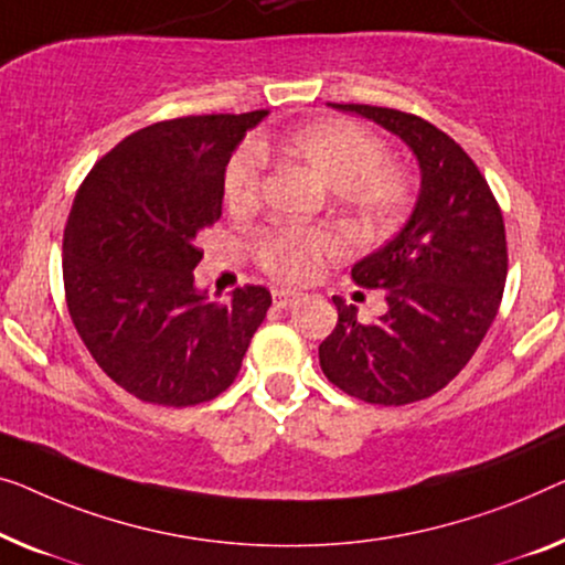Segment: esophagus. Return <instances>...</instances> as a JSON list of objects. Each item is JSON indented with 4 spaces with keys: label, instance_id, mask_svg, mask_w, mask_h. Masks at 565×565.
I'll list each match as a JSON object with an SVG mask.
<instances>
[{
    "label": "esophagus",
    "instance_id": "1",
    "mask_svg": "<svg viewBox=\"0 0 565 565\" xmlns=\"http://www.w3.org/2000/svg\"><path fill=\"white\" fill-rule=\"evenodd\" d=\"M299 305V294L289 289H274V307L279 309H291Z\"/></svg>",
    "mask_w": 565,
    "mask_h": 565
}]
</instances>
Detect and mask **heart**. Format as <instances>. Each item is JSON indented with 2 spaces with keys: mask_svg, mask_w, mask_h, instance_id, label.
<instances>
[{
  "mask_svg": "<svg viewBox=\"0 0 565 565\" xmlns=\"http://www.w3.org/2000/svg\"><path fill=\"white\" fill-rule=\"evenodd\" d=\"M264 147H246L225 167L223 195L233 210L256 205L264 170ZM286 154L307 170L350 213L365 223H388L406 205V177L385 164L383 145L350 121H322L294 134ZM344 243L330 228H289L266 235L258 258L268 274L284 281H305L324 258L342 254Z\"/></svg>",
  "mask_w": 565,
  "mask_h": 565,
  "instance_id": "1",
  "label": "heart"
}]
</instances>
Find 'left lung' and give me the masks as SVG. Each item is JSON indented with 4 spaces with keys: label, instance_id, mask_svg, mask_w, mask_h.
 Segmentation results:
<instances>
[{
    "label": "left lung",
    "instance_id": "8db88e82",
    "mask_svg": "<svg viewBox=\"0 0 565 565\" xmlns=\"http://www.w3.org/2000/svg\"><path fill=\"white\" fill-rule=\"evenodd\" d=\"M398 137L416 157L420 188L403 228L352 266V279L383 289L375 322L332 297L337 327L319 365L352 398L406 406L441 391L475 355L498 317L508 243L502 213L477 164L451 137L414 114L327 104Z\"/></svg>",
    "mask_w": 565,
    "mask_h": 565
}]
</instances>
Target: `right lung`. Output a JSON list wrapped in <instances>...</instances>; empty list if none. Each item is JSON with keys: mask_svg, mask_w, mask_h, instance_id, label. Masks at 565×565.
I'll return each instance as SVG.
<instances>
[{"mask_svg": "<svg viewBox=\"0 0 565 565\" xmlns=\"http://www.w3.org/2000/svg\"><path fill=\"white\" fill-rule=\"evenodd\" d=\"M268 116H184L126 137L75 192L63 233L67 311L98 367L157 406H195L238 375L271 294L198 289V235L221 221L233 151Z\"/></svg>", "mask_w": 565, "mask_h": 565, "instance_id": "right-lung-1", "label": "right lung"}]
</instances>
